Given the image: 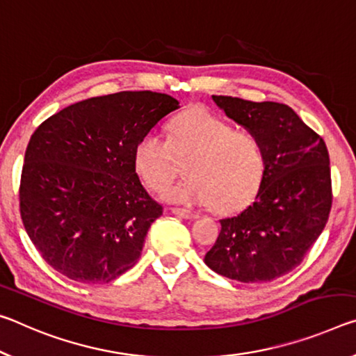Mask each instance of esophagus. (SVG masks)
<instances>
[{
    "mask_svg": "<svg viewBox=\"0 0 356 356\" xmlns=\"http://www.w3.org/2000/svg\"><path fill=\"white\" fill-rule=\"evenodd\" d=\"M172 213L177 214L179 218H184V219H195L197 214L194 211H191V209H183V208H172Z\"/></svg>",
    "mask_w": 356,
    "mask_h": 356,
    "instance_id": "esophagus-1",
    "label": "esophagus"
}]
</instances>
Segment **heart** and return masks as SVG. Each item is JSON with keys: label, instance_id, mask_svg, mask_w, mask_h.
Returning a JSON list of instances; mask_svg holds the SVG:
<instances>
[{"label": "heart", "instance_id": "1", "mask_svg": "<svg viewBox=\"0 0 356 356\" xmlns=\"http://www.w3.org/2000/svg\"><path fill=\"white\" fill-rule=\"evenodd\" d=\"M188 157L184 181L164 192L168 202L235 211L257 194L265 173L261 145L254 134L232 129L207 110L173 120L170 143L149 131L134 149V165L148 188L164 189L177 175L175 157Z\"/></svg>", "mask_w": 356, "mask_h": 356}]
</instances>
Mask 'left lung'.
I'll return each mask as SVG.
<instances>
[{
    "instance_id": "1",
    "label": "left lung",
    "mask_w": 356,
    "mask_h": 356,
    "mask_svg": "<svg viewBox=\"0 0 356 356\" xmlns=\"http://www.w3.org/2000/svg\"><path fill=\"white\" fill-rule=\"evenodd\" d=\"M213 101L257 137L265 173L255 200L219 220L205 264L233 281L270 282L295 270L325 229L333 200L328 149L285 104L232 96Z\"/></svg>"
}]
</instances>
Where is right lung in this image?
Masks as SVG:
<instances>
[{
	"mask_svg": "<svg viewBox=\"0 0 356 356\" xmlns=\"http://www.w3.org/2000/svg\"><path fill=\"white\" fill-rule=\"evenodd\" d=\"M177 108L164 92L121 91L72 104L34 131L20 213L28 236L58 273L106 284L137 264L164 209L140 181L134 149Z\"/></svg>",
	"mask_w": 356,
	"mask_h": 356,
	"instance_id": "obj_1",
	"label": "right lung"
}]
</instances>
